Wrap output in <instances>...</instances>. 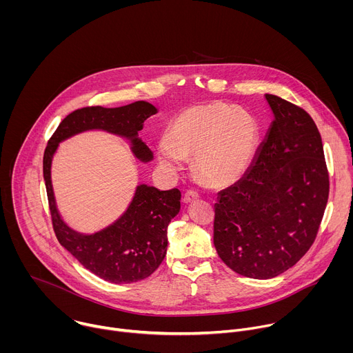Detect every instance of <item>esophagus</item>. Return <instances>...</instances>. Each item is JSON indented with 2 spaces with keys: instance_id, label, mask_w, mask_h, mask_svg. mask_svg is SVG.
Returning <instances> with one entry per match:
<instances>
[{
  "instance_id": "1",
  "label": "esophagus",
  "mask_w": 353,
  "mask_h": 353,
  "mask_svg": "<svg viewBox=\"0 0 353 353\" xmlns=\"http://www.w3.org/2000/svg\"><path fill=\"white\" fill-rule=\"evenodd\" d=\"M198 198H199V195H198L196 191L188 190V191H185V194L183 196V203L184 204H191V203H194V201H196Z\"/></svg>"
}]
</instances>
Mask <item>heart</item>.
<instances>
[{
    "mask_svg": "<svg viewBox=\"0 0 353 353\" xmlns=\"http://www.w3.org/2000/svg\"><path fill=\"white\" fill-rule=\"evenodd\" d=\"M260 127L253 114L222 102L198 103L179 112L158 143V161L170 172L187 157L205 181L222 185L239 179L253 161Z\"/></svg>",
    "mask_w": 353,
    "mask_h": 353,
    "instance_id": "1",
    "label": "heart"
}]
</instances>
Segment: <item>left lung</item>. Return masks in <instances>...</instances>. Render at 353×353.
Here are the masks:
<instances>
[{"mask_svg": "<svg viewBox=\"0 0 353 353\" xmlns=\"http://www.w3.org/2000/svg\"><path fill=\"white\" fill-rule=\"evenodd\" d=\"M274 121L244 176L215 204L214 244L236 274L281 275L316 240L327 207L330 177L319 128L310 114L265 94Z\"/></svg>", "mask_w": 353, "mask_h": 353, "instance_id": "left-lung-1", "label": "left lung"}]
</instances>
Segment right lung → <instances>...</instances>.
<instances>
[{"label": "right lung", "instance_id": "1", "mask_svg": "<svg viewBox=\"0 0 353 353\" xmlns=\"http://www.w3.org/2000/svg\"><path fill=\"white\" fill-rule=\"evenodd\" d=\"M157 113L158 109L143 100L114 109H78L60 123L44 150L43 176L57 240L88 271L112 283L138 282L158 270L166 256L168 226L180 211L181 192L141 184L127 211L113 225L82 234L67 226L57 211L50 172L53 155L61 141L83 131L103 130L130 139L137 159L152 161V150L138 138V131Z\"/></svg>", "mask_w": 353, "mask_h": 353}]
</instances>
